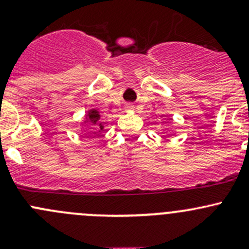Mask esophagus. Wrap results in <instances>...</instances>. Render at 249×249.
<instances>
[{"label":"esophagus","mask_w":249,"mask_h":249,"mask_svg":"<svg viewBox=\"0 0 249 249\" xmlns=\"http://www.w3.org/2000/svg\"><path fill=\"white\" fill-rule=\"evenodd\" d=\"M127 108H129V109H132V108H134V106H127Z\"/></svg>","instance_id":"esophagus-1"}]
</instances>
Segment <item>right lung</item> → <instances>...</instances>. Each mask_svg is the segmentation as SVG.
Listing matches in <instances>:
<instances>
[{
  "instance_id": "1",
  "label": "right lung",
  "mask_w": 249,
  "mask_h": 249,
  "mask_svg": "<svg viewBox=\"0 0 249 249\" xmlns=\"http://www.w3.org/2000/svg\"><path fill=\"white\" fill-rule=\"evenodd\" d=\"M100 118H101V115H100V112L97 109H90L89 112H88V114L85 115V122L84 123H90L91 125H97V129H100V131H102L104 130V125H102V123L100 122ZM99 131V134H100ZM99 134L97 132L94 131V135L92 136H99Z\"/></svg>"
}]
</instances>
